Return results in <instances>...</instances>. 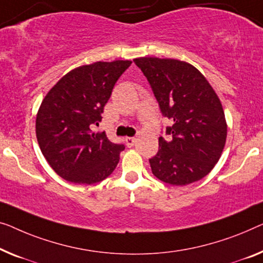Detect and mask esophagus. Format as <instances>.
<instances>
[{"label": "esophagus", "mask_w": 263, "mask_h": 263, "mask_svg": "<svg viewBox=\"0 0 263 263\" xmlns=\"http://www.w3.org/2000/svg\"><path fill=\"white\" fill-rule=\"evenodd\" d=\"M125 142H126V145L128 147H131L136 144L137 139L135 138V137H126V138H125Z\"/></svg>", "instance_id": "1"}]
</instances>
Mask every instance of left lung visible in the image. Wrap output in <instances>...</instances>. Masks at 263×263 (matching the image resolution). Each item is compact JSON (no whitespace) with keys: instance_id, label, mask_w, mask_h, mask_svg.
Returning a JSON list of instances; mask_svg holds the SVG:
<instances>
[{"instance_id":"obj_1","label":"left lung","mask_w":263,"mask_h":263,"mask_svg":"<svg viewBox=\"0 0 263 263\" xmlns=\"http://www.w3.org/2000/svg\"><path fill=\"white\" fill-rule=\"evenodd\" d=\"M135 64L150 84L163 117L171 120L169 139L148 159L152 174L171 185L197 182L214 169L227 139L222 104L204 76L175 59L138 58Z\"/></svg>"}]
</instances>
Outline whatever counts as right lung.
<instances>
[{
    "label": "right lung",
    "mask_w": 263,
    "mask_h": 263,
    "mask_svg": "<svg viewBox=\"0 0 263 263\" xmlns=\"http://www.w3.org/2000/svg\"><path fill=\"white\" fill-rule=\"evenodd\" d=\"M128 60L98 61L74 68L42 100L36 116V138L52 169L66 181L94 184L112 174L124 144L93 132L117 80L130 67Z\"/></svg>",
    "instance_id": "right-lung-1"
}]
</instances>
